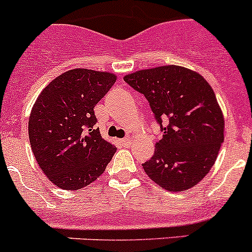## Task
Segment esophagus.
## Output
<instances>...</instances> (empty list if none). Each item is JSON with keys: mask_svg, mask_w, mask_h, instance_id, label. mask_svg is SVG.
Returning a JSON list of instances; mask_svg holds the SVG:
<instances>
[{"mask_svg": "<svg viewBox=\"0 0 252 252\" xmlns=\"http://www.w3.org/2000/svg\"><path fill=\"white\" fill-rule=\"evenodd\" d=\"M119 142H121L122 146L124 147H129L131 145V139L130 138H126V139H121L119 140Z\"/></svg>", "mask_w": 252, "mask_h": 252, "instance_id": "1", "label": "esophagus"}]
</instances>
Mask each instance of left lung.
<instances>
[{
  "mask_svg": "<svg viewBox=\"0 0 252 252\" xmlns=\"http://www.w3.org/2000/svg\"><path fill=\"white\" fill-rule=\"evenodd\" d=\"M149 101L162 139L142 168L159 187L182 191L204 179L224 140V118L210 84L179 65L139 70L124 77Z\"/></svg>",
  "mask_w": 252,
  "mask_h": 252,
  "instance_id": "8db88e82",
  "label": "left lung"
}]
</instances>
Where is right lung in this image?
<instances>
[{
    "label": "right lung",
    "instance_id": "add662e5",
    "mask_svg": "<svg viewBox=\"0 0 252 252\" xmlns=\"http://www.w3.org/2000/svg\"><path fill=\"white\" fill-rule=\"evenodd\" d=\"M117 77L72 69L41 91L29 118L32 154L46 177L64 190H78L105 172L116 147L102 139L94 107Z\"/></svg>",
    "mask_w": 252,
    "mask_h": 252
}]
</instances>
